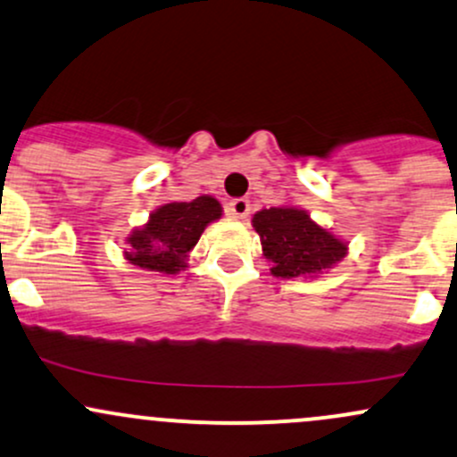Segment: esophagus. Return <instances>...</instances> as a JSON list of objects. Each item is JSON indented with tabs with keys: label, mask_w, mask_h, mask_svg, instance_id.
<instances>
[{
	"label": "esophagus",
	"mask_w": 457,
	"mask_h": 457,
	"mask_svg": "<svg viewBox=\"0 0 457 457\" xmlns=\"http://www.w3.org/2000/svg\"><path fill=\"white\" fill-rule=\"evenodd\" d=\"M225 210H228L229 217L247 219V214H249V210H252V205H249L247 199L240 197V199H232V202L225 205Z\"/></svg>",
	"instance_id": "obj_1"
}]
</instances>
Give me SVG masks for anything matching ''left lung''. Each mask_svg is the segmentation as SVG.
I'll return each instance as SVG.
<instances>
[{"label": "left lung", "instance_id": "8db88e82", "mask_svg": "<svg viewBox=\"0 0 457 457\" xmlns=\"http://www.w3.org/2000/svg\"><path fill=\"white\" fill-rule=\"evenodd\" d=\"M252 225L275 278H317L323 270L334 269L349 252L343 238L314 223L305 210L295 205L260 210L253 214Z\"/></svg>", "mask_w": 457, "mask_h": 457}]
</instances>
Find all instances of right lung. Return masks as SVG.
Returning <instances> with one entry per match:
<instances>
[{
    "mask_svg": "<svg viewBox=\"0 0 457 457\" xmlns=\"http://www.w3.org/2000/svg\"><path fill=\"white\" fill-rule=\"evenodd\" d=\"M223 208L214 197L202 195L193 202H171L155 208L149 220L132 229L125 243V260L140 269L175 275L187 269L188 253L210 223L220 219Z\"/></svg>",
    "mask_w": 457,
    "mask_h": 457,
    "instance_id": "add662e5",
    "label": "right lung"
}]
</instances>
